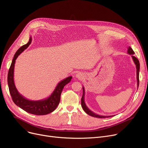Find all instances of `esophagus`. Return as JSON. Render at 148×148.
Instances as JSON below:
<instances>
[{"label":"esophagus","instance_id":"34e87169","mask_svg":"<svg viewBox=\"0 0 148 148\" xmlns=\"http://www.w3.org/2000/svg\"><path fill=\"white\" fill-rule=\"evenodd\" d=\"M76 77L79 79H82L84 77V75H83V74H82L81 73H77L76 75Z\"/></svg>","mask_w":148,"mask_h":148}]
</instances>
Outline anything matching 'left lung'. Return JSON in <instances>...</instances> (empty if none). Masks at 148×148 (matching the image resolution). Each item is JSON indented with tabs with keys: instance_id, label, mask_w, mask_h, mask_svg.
Segmentation results:
<instances>
[{
	"instance_id": "left-lung-1",
	"label": "left lung",
	"mask_w": 148,
	"mask_h": 148,
	"mask_svg": "<svg viewBox=\"0 0 148 148\" xmlns=\"http://www.w3.org/2000/svg\"><path fill=\"white\" fill-rule=\"evenodd\" d=\"M127 53L129 54L130 55H134L135 53V52H134L133 49L131 48L130 46L128 47L127 48ZM132 58L133 59V60L136 65V79H137V85H138V89L139 87V69H140V64H139V62L138 60V59L135 57L134 56H132ZM81 105L83 109L84 110V111L88 114L89 115L95 117V118H109V117H112V116H114V115H112V116H102V115H99V114H97L94 112H93L92 111H91L86 106V105L85 104V89L84 87L83 86V95L81 99Z\"/></svg>"
}]
</instances>
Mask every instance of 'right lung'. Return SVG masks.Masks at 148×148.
I'll return each mask as SVG.
<instances>
[{"instance_id":"add662e5","label":"right lung","mask_w":148,"mask_h":148,"mask_svg":"<svg viewBox=\"0 0 148 148\" xmlns=\"http://www.w3.org/2000/svg\"><path fill=\"white\" fill-rule=\"evenodd\" d=\"M31 42L32 38L30 37L28 43L21 47L14 54L8 72V84L12 100L16 105L29 113L36 115H44L52 112L56 109L60 102V95L64 86L70 82L72 77L69 76L61 80L57 85L51 95L46 99L40 101H30L20 94L16 89L14 82V64L16 59L22 52L28 47Z\"/></svg>"}]
</instances>
